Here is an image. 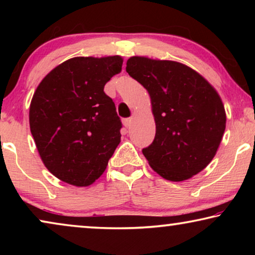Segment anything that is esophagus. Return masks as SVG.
<instances>
[{
  "mask_svg": "<svg viewBox=\"0 0 255 255\" xmlns=\"http://www.w3.org/2000/svg\"><path fill=\"white\" fill-rule=\"evenodd\" d=\"M132 118H125V120H123V124H124V127L125 128H131V125H132Z\"/></svg>",
  "mask_w": 255,
  "mask_h": 255,
  "instance_id": "obj_1",
  "label": "esophagus"
}]
</instances>
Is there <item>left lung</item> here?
I'll return each instance as SVG.
<instances>
[{
  "mask_svg": "<svg viewBox=\"0 0 255 255\" xmlns=\"http://www.w3.org/2000/svg\"><path fill=\"white\" fill-rule=\"evenodd\" d=\"M127 72L151 96L155 137L142 148L149 166L174 182L203 170L225 131V109L216 89L196 71L176 61L131 57Z\"/></svg>",
  "mask_w": 255,
  "mask_h": 255,
  "instance_id": "obj_1",
  "label": "left lung"
}]
</instances>
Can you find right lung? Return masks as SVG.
Segmentation results:
<instances>
[{
  "instance_id": "right-lung-1",
  "label": "right lung",
  "mask_w": 255,
  "mask_h": 255,
  "mask_svg": "<svg viewBox=\"0 0 255 255\" xmlns=\"http://www.w3.org/2000/svg\"><path fill=\"white\" fill-rule=\"evenodd\" d=\"M120 55L76 57L48 73L30 104V130L44 165L59 180L87 187L121 142L122 122L104 86L122 71Z\"/></svg>"
}]
</instances>
